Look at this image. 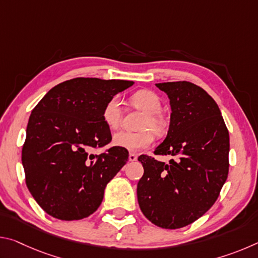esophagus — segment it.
<instances>
[{"label": "esophagus", "mask_w": 258, "mask_h": 258, "mask_svg": "<svg viewBox=\"0 0 258 258\" xmlns=\"http://www.w3.org/2000/svg\"><path fill=\"white\" fill-rule=\"evenodd\" d=\"M137 159H138V156L135 154H130L128 155V160L130 161H135Z\"/></svg>", "instance_id": "34e87169"}]
</instances>
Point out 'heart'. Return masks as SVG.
<instances>
[{
    "instance_id": "heart-1",
    "label": "heart",
    "mask_w": 258,
    "mask_h": 258,
    "mask_svg": "<svg viewBox=\"0 0 258 258\" xmlns=\"http://www.w3.org/2000/svg\"><path fill=\"white\" fill-rule=\"evenodd\" d=\"M131 102L135 108L146 113L140 124V128L143 131L137 133H117L113 135L112 145L126 151L137 152L152 145L155 138L151 132L152 130L156 134L163 133L164 123L158 115L161 110V100L152 91L141 90L131 97ZM102 119L110 130L119 127L121 121V103L118 98L113 97L106 103L102 111Z\"/></svg>"
}]
</instances>
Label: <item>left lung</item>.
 Wrapping results in <instances>:
<instances>
[{
	"mask_svg": "<svg viewBox=\"0 0 258 258\" xmlns=\"http://www.w3.org/2000/svg\"><path fill=\"white\" fill-rule=\"evenodd\" d=\"M167 94L171 121L155 155H171L168 164L139 157L145 169L138 202L151 223L180 229L202 217L228 178L230 138L220 108L202 87L190 82L157 83Z\"/></svg>",
	"mask_w": 258,
	"mask_h": 258,
	"instance_id": "left-lung-1",
	"label": "left lung"
}]
</instances>
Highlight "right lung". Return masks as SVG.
<instances>
[{
	"label": "right lung",
	"mask_w": 258,
	"mask_h": 258,
	"mask_svg": "<svg viewBox=\"0 0 258 258\" xmlns=\"http://www.w3.org/2000/svg\"><path fill=\"white\" fill-rule=\"evenodd\" d=\"M132 81L74 78L47 92L29 117L21 161L26 184L36 203L58 220H82L102 203L104 189L128 159L112 147L102 111Z\"/></svg>",
	"instance_id": "obj_1"
}]
</instances>
